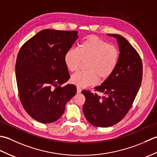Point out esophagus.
I'll use <instances>...</instances> for the list:
<instances>
[{
  "label": "esophagus",
  "instance_id": "esophagus-1",
  "mask_svg": "<svg viewBox=\"0 0 157 157\" xmlns=\"http://www.w3.org/2000/svg\"><path fill=\"white\" fill-rule=\"evenodd\" d=\"M82 88L79 87V86H77V92H78V93H80L82 92Z\"/></svg>",
  "mask_w": 157,
  "mask_h": 157
}]
</instances>
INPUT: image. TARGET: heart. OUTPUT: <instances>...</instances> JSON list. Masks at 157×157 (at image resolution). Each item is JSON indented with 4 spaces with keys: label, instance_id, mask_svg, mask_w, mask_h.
<instances>
[{
    "label": "heart",
    "instance_id": "b5f03b06",
    "mask_svg": "<svg viewBox=\"0 0 157 157\" xmlns=\"http://www.w3.org/2000/svg\"><path fill=\"white\" fill-rule=\"evenodd\" d=\"M119 59V51L115 46L109 44L95 36L81 42L78 50L70 48L65 52L64 62L70 71H77L82 62H86V71H78L71 78L73 84L81 86L95 84L98 78L107 79L114 72Z\"/></svg>",
    "mask_w": 157,
    "mask_h": 157
}]
</instances>
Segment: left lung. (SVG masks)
I'll return each mask as SVG.
<instances>
[{
    "label": "left lung",
    "mask_w": 157,
    "mask_h": 157,
    "mask_svg": "<svg viewBox=\"0 0 157 157\" xmlns=\"http://www.w3.org/2000/svg\"><path fill=\"white\" fill-rule=\"evenodd\" d=\"M117 39L119 48L117 66L112 75L94 88L101 96L83 90L86 102L83 112L92 125L107 128L119 122L128 113L141 86L142 63L136 49L119 34H107Z\"/></svg>",
    "instance_id": "obj_1"
}]
</instances>
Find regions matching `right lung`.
Here are the masks:
<instances>
[{
	"label": "right lung",
	"mask_w": 157,
	"mask_h": 157,
	"mask_svg": "<svg viewBox=\"0 0 157 157\" xmlns=\"http://www.w3.org/2000/svg\"><path fill=\"white\" fill-rule=\"evenodd\" d=\"M78 38L76 31L45 29L20 48L15 65L20 101L36 121H56L64 113L67 102L75 95V85H61L70 78L65 54Z\"/></svg>",
	"instance_id": "right-lung-1"
}]
</instances>
